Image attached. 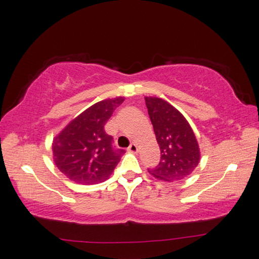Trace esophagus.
Masks as SVG:
<instances>
[{
  "label": "esophagus",
  "instance_id": "obj_1",
  "mask_svg": "<svg viewBox=\"0 0 259 259\" xmlns=\"http://www.w3.org/2000/svg\"><path fill=\"white\" fill-rule=\"evenodd\" d=\"M128 151L129 152H133V153H136V152L138 151L137 144H135V143H133V144H130V146L128 147Z\"/></svg>",
  "mask_w": 259,
  "mask_h": 259
}]
</instances>
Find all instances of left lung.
Here are the masks:
<instances>
[{"mask_svg": "<svg viewBox=\"0 0 259 259\" xmlns=\"http://www.w3.org/2000/svg\"><path fill=\"white\" fill-rule=\"evenodd\" d=\"M145 104L160 147V161L149 173L162 181L187 178L199 162V147L183 115L160 98L146 97Z\"/></svg>", "mask_w": 259, "mask_h": 259, "instance_id": "1", "label": "left lung"}]
</instances>
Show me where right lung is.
<instances>
[{
    "label": "right lung",
    "mask_w": 259,
    "mask_h": 259,
    "mask_svg": "<svg viewBox=\"0 0 259 259\" xmlns=\"http://www.w3.org/2000/svg\"><path fill=\"white\" fill-rule=\"evenodd\" d=\"M124 98L102 100L84 110L55 137L53 154L57 168L76 183L97 184L113 173L124 150L115 149L105 124Z\"/></svg>",
    "instance_id": "1"
}]
</instances>
